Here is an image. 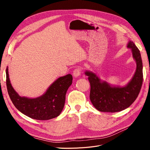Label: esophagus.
<instances>
[{
	"label": "esophagus",
	"mask_w": 150,
	"mask_h": 150,
	"mask_svg": "<svg viewBox=\"0 0 150 150\" xmlns=\"http://www.w3.org/2000/svg\"><path fill=\"white\" fill-rule=\"evenodd\" d=\"M81 67H77L73 71V76L75 77V78H77V77H78L79 76L81 75Z\"/></svg>",
	"instance_id": "esophagus-1"
}]
</instances>
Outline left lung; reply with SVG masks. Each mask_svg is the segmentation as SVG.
I'll list each match as a JSON object with an SVG mask.
<instances>
[{
    "label": "left lung",
    "instance_id": "left-lung-1",
    "mask_svg": "<svg viewBox=\"0 0 150 150\" xmlns=\"http://www.w3.org/2000/svg\"><path fill=\"white\" fill-rule=\"evenodd\" d=\"M127 47L131 49L137 62V69L132 79L125 87H111L106 82H101L93 72H85L91 86L90 100L99 111L115 112L124 110L133 104L140 92L143 80L140 51L132 41L129 42Z\"/></svg>",
    "mask_w": 150,
    "mask_h": 150
}]
</instances>
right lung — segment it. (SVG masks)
Listing matches in <instances>:
<instances>
[{"label":"right lung","instance_id":"1","mask_svg":"<svg viewBox=\"0 0 150 150\" xmlns=\"http://www.w3.org/2000/svg\"><path fill=\"white\" fill-rule=\"evenodd\" d=\"M72 82V76L67 74L58 78L42 96L30 99L19 96L11 84L6 69V85L8 94L18 110L31 118L49 120L58 116L64 108L66 94Z\"/></svg>","mask_w":150,"mask_h":150}]
</instances>
